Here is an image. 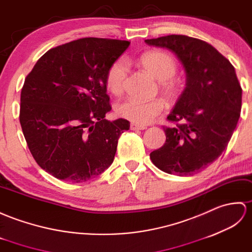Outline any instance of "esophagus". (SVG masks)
Instances as JSON below:
<instances>
[{"label": "esophagus", "instance_id": "34e87169", "mask_svg": "<svg viewBox=\"0 0 252 252\" xmlns=\"http://www.w3.org/2000/svg\"><path fill=\"white\" fill-rule=\"evenodd\" d=\"M130 129L131 130H144V129H147V127L137 125V124H130Z\"/></svg>", "mask_w": 252, "mask_h": 252}]
</instances>
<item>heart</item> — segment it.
Returning <instances> with one entry per match:
<instances>
[{
    "mask_svg": "<svg viewBox=\"0 0 252 252\" xmlns=\"http://www.w3.org/2000/svg\"><path fill=\"white\" fill-rule=\"evenodd\" d=\"M141 63L151 74L161 82L165 94L173 97L178 92V83L173 80L177 73V61L171 55L159 50L149 52L141 57ZM127 64L124 60H117L105 75V86L111 93L119 96L124 89ZM164 110V103L158 99L143 101L135 98H126L116 104L115 111L120 116L137 125H147L155 120Z\"/></svg>",
    "mask_w": 252,
    "mask_h": 252,
    "instance_id": "heart-1",
    "label": "heart"
}]
</instances>
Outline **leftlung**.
<instances>
[{
    "label": "left lung",
    "instance_id": "8db88e82",
    "mask_svg": "<svg viewBox=\"0 0 252 252\" xmlns=\"http://www.w3.org/2000/svg\"><path fill=\"white\" fill-rule=\"evenodd\" d=\"M171 50L187 74L186 88L167 120L166 142L151 152L153 164L167 173L192 176L219 158L235 130L242 109V87L232 63L210 44L171 34L145 40Z\"/></svg>",
    "mask_w": 252,
    "mask_h": 252
}]
</instances>
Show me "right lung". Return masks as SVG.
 Returning a JSON list of instances; mask_svg holds the SVG:
<instances>
[{
	"label": "right lung",
	"mask_w": 252,
	"mask_h": 252,
	"mask_svg": "<svg viewBox=\"0 0 252 252\" xmlns=\"http://www.w3.org/2000/svg\"><path fill=\"white\" fill-rule=\"evenodd\" d=\"M130 42L84 37L49 49L25 80L19 121L42 169L80 183L113 163L129 122L105 120L111 111L105 75Z\"/></svg>",
	"instance_id": "1"
}]
</instances>
